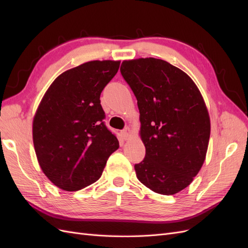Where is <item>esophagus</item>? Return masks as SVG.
Instances as JSON below:
<instances>
[{
    "label": "esophagus",
    "instance_id": "esophagus-1",
    "mask_svg": "<svg viewBox=\"0 0 248 248\" xmlns=\"http://www.w3.org/2000/svg\"><path fill=\"white\" fill-rule=\"evenodd\" d=\"M122 136L124 140H129L131 137V130L129 127H126V128L122 131Z\"/></svg>",
    "mask_w": 248,
    "mask_h": 248
}]
</instances>
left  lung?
Listing matches in <instances>:
<instances>
[{
  "mask_svg": "<svg viewBox=\"0 0 248 248\" xmlns=\"http://www.w3.org/2000/svg\"><path fill=\"white\" fill-rule=\"evenodd\" d=\"M120 70L137 97L146 148L137 177L154 192L178 193L206 159L211 125L204 98L188 74L163 60H125Z\"/></svg>",
  "mask_w": 248,
  "mask_h": 248,
  "instance_id": "left-lung-1",
  "label": "left lung"
}]
</instances>
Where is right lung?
Masks as SVG:
<instances>
[{"label":"right lung","mask_w":248,"mask_h":248,"mask_svg":"<svg viewBox=\"0 0 248 248\" xmlns=\"http://www.w3.org/2000/svg\"><path fill=\"white\" fill-rule=\"evenodd\" d=\"M120 61H90L52 81L33 119V142L39 166L66 191L96 182L119 141L104 125L100 94Z\"/></svg>","instance_id":"right-lung-1"}]
</instances>
